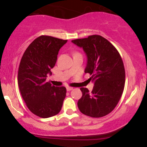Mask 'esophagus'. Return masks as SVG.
<instances>
[{"instance_id":"obj_1","label":"esophagus","mask_w":147,"mask_h":147,"mask_svg":"<svg viewBox=\"0 0 147 147\" xmlns=\"http://www.w3.org/2000/svg\"><path fill=\"white\" fill-rule=\"evenodd\" d=\"M66 89H67V91H71V90H72L74 89V88H71V87H67V88H66Z\"/></svg>"}]
</instances>
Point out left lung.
<instances>
[{
    "label": "left lung",
    "mask_w": 147,
    "mask_h": 147,
    "mask_svg": "<svg viewBox=\"0 0 147 147\" xmlns=\"http://www.w3.org/2000/svg\"><path fill=\"white\" fill-rule=\"evenodd\" d=\"M72 42L82 47L88 57L85 72L90 75L93 89L81 88L82 96L78 101L82 113L101 118L114 110L119 103L125 85V69L118 50L100 35L76 39Z\"/></svg>",
    "instance_id": "1"
}]
</instances>
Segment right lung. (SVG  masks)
Returning <instances> with one entry per match:
<instances>
[{
	"label": "right lung",
	"instance_id": "obj_1",
	"mask_svg": "<svg viewBox=\"0 0 147 147\" xmlns=\"http://www.w3.org/2000/svg\"><path fill=\"white\" fill-rule=\"evenodd\" d=\"M67 41L41 35L28 45L20 60L18 74L20 93L28 110L40 118L54 116L62 109L66 88L53 86L46 77Z\"/></svg>",
	"mask_w": 147,
	"mask_h": 147
}]
</instances>
